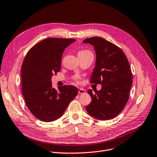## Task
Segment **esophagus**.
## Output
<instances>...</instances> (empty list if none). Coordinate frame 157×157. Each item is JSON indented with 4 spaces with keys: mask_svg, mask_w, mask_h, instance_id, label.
I'll use <instances>...</instances> for the list:
<instances>
[{
    "mask_svg": "<svg viewBox=\"0 0 157 157\" xmlns=\"http://www.w3.org/2000/svg\"><path fill=\"white\" fill-rule=\"evenodd\" d=\"M85 93V91L83 89H78V94H83Z\"/></svg>",
    "mask_w": 157,
    "mask_h": 157,
    "instance_id": "1",
    "label": "esophagus"
}]
</instances>
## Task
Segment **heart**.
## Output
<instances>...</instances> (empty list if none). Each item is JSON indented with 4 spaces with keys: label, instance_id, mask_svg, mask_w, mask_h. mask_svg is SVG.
<instances>
[{
    "label": "heart",
    "instance_id": "b5f03b06",
    "mask_svg": "<svg viewBox=\"0 0 157 157\" xmlns=\"http://www.w3.org/2000/svg\"><path fill=\"white\" fill-rule=\"evenodd\" d=\"M90 52V51H88V50H82V51H80L79 53H83V52Z\"/></svg>",
    "mask_w": 157,
    "mask_h": 157
}]
</instances>
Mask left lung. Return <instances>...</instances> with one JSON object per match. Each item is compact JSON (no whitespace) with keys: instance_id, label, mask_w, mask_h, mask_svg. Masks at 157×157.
I'll return each mask as SVG.
<instances>
[{"instance_id":"8db88e82","label":"left lung","mask_w":157,"mask_h":157,"mask_svg":"<svg viewBox=\"0 0 157 157\" xmlns=\"http://www.w3.org/2000/svg\"><path fill=\"white\" fill-rule=\"evenodd\" d=\"M83 43L92 44L96 55L90 83L102 86L94 94L91 89L87 91L92 100L86 109L100 120L113 119L123 110L129 98L132 73L127 57L120 48L100 37L87 38Z\"/></svg>"}]
</instances>
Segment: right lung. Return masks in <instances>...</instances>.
Masks as SVG:
<instances>
[{
	"mask_svg": "<svg viewBox=\"0 0 157 157\" xmlns=\"http://www.w3.org/2000/svg\"><path fill=\"white\" fill-rule=\"evenodd\" d=\"M75 39L48 38L30 49L21 69V91L26 105L41 121L51 122L61 117L78 94L73 86L52 88V77L60 71L64 49Z\"/></svg>",
	"mask_w": 157,
	"mask_h": 157,
	"instance_id": "right-lung-1",
	"label": "right lung"
}]
</instances>
